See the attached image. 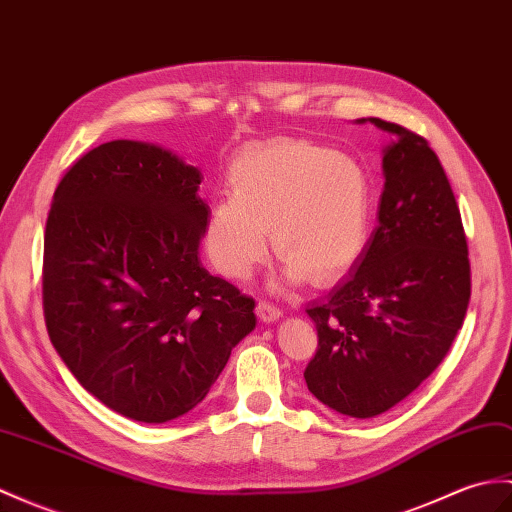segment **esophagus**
Listing matches in <instances>:
<instances>
[{
	"label": "esophagus",
	"mask_w": 512,
	"mask_h": 512,
	"mask_svg": "<svg viewBox=\"0 0 512 512\" xmlns=\"http://www.w3.org/2000/svg\"><path fill=\"white\" fill-rule=\"evenodd\" d=\"M257 316L264 320V323H275V320H279L283 316V312L279 310L277 305H272L268 301H259L257 303Z\"/></svg>",
	"instance_id": "obj_1"
}]
</instances>
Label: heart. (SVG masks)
I'll use <instances>...</instances> for the list:
<instances>
[{
  "label": "heart",
  "mask_w": 512,
  "mask_h": 512,
  "mask_svg": "<svg viewBox=\"0 0 512 512\" xmlns=\"http://www.w3.org/2000/svg\"><path fill=\"white\" fill-rule=\"evenodd\" d=\"M229 194L213 202L207 246L227 277H246L272 246L283 257L279 288L334 283L371 242L375 192L364 163L307 139L251 144L229 165Z\"/></svg>",
  "instance_id": "b5f03b06"
}]
</instances>
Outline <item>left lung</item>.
I'll use <instances>...</instances> for the list:
<instances>
[{
  "mask_svg": "<svg viewBox=\"0 0 512 512\" xmlns=\"http://www.w3.org/2000/svg\"><path fill=\"white\" fill-rule=\"evenodd\" d=\"M368 122L392 137L377 227L351 275L307 305L318 349L303 373L320 403L353 419L390 410L434 373L471 296L467 237L436 152L399 124Z\"/></svg>",
  "mask_w": 512,
  "mask_h": 512,
  "instance_id": "left-lung-1",
  "label": "left lung"
}]
</instances>
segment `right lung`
I'll return each instance as SVG.
<instances>
[{
  "instance_id": "right-lung-1",
  "label": "right lung",
  "mask_w": 512,
  "mask_h": 512,
  "mask_svg": "<svg viewBox=\"0 0 512 512\" xmlns=\"http://www.w3.org/2000/svg\"><path fill=\"white\" fill-rule=\"evenodd\" d=\"M200 181L170 150L115 139L71 165L47 216V334L80 386L133 421L196 408L257 323L251 296L200 264Z\"/></svg>"
}]
</instances>
